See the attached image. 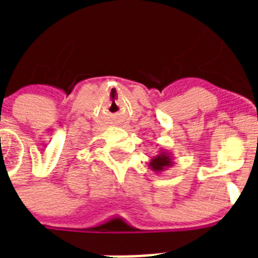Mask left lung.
I'll return each mask as SVG.
<instances>
[{
  "label": "left lung",
  "mask_w": 258,
  "mask_h": 258,
  "mask_svg": "<svg viewBox=\"0 0 258 258\" xmlns=\"http://www.w3.org/2000/svg\"><path fill=\"white\" fill-rule=\"evenodd\" d=\"M173 164H174V161H173L172 154L168 151H164V150H160V151L157 152V155L152 157L151 161L149 163V166L150 169L154 170V172L161 173L168 169V168H170Z\"/></svg>",
  "instance_id": "8db88e82"
}]
</instances>
